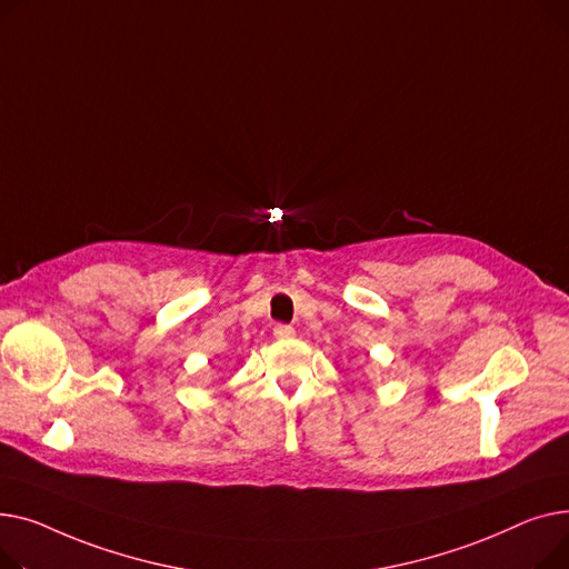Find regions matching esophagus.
<instances>
[{
    "instance_id": "34e87169",
    "label": "esophagus",
    "mask_w": 569,
    "mask_h": 569,
    "mask_svg": "<svg viewBox=\"0 0 569 569\" xmlns=\"http://www.w3.org/2000/svg\"><path fill=\"white\" fill-rule=\"evenodd\" d=\"M273 336L278 338V340H291L293 336H296V330L291 328V326H284V323H278L276 328H273Z\"/></svg>"
}]
</instances>
